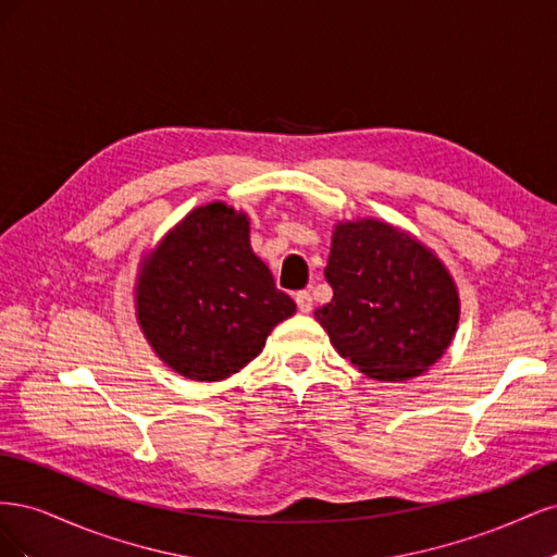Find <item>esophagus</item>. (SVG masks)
<instances>
[{
  "label": "esophagus",
  "instance_id": "1",
  "mask_svg": "<svg viewBox=\"0 0 557 557\" xmlns=\"http://www.w3.org/2000/svg\"><path fill=\"white\" fill-rule=\"evenodd\" d=\"M295 301H297V309L301 313H309L313 309V299H311V293L309 290H299L295 293Z\"/></svg>",
  "mask_w": 557,
  "mask_h": 557
}]
</instances>
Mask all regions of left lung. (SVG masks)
<instances>
[{"label":"left lung","instance_id":"left-lung-1","mask_svg":"<svg viewBox=\"0 0 557 557\" xmlns=\"http://www.w3.org/2000/svg\"><path fill=\"white\" fill-rule=\"evenodd\" d=\"M325 278L334 295L315 320L369 379L420 376L458 330L460 295L446 264L416 234L379 218L334 225Z\"/></svg>","mask_w":557,"mask_h":557}]
</instances>
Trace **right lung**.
Masks as SVG:
<instances>
[{"mask_svg": "<svg viewBox=\"0 0 557 557\" xmlns=\"http://www.w3.org/2000/svg\"><path fill=\"white\" fill-rule=\"evenodd\" d=\"M134 309L156 356L193 381H223L256 360L295 313L250 248L246 211L197 207L141 258Z\"/></svg>", "mask_w": 557, "mask_h": 557, "instance_id": "1", "label": "right lung"}]
</instances>
